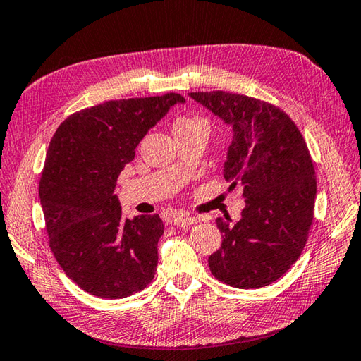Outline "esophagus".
I'll use <instances>...</instances> for the list:
<instances>
[{"label": "esophagus", "instance_id": "esophagus-1", "mask_svg": "<svg viewBox=\"0 0 361 361\" xmlns=\"http://www.w3.org/2000/svg\"><path fill=\"white\" fill-rule=\"evenodd\" d=\"M170 221H172L176 227H188V226L197 224L199 222L197 218H191V216H185V214H175Z\"/></svg>", "mask_w": 361, "mask_h": 361}]
</instances>
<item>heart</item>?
Segmentation results:
<instances>
[{"label":"heart","instance_id":"1","mask_svg":"<svg viewBox=\"0 0 361 361\" xmlns=\"http://www.w3.org/2000/svg\"><path fill=\"white\" fill-rule=\"evenodd\" d=\"M189 126H203L207 128V123L205 120H202L199 116H186V118H180V120H176L173 124V129L176 128H189Z\"/></svg>","mask_w":361,"mask_h":361}]
</instances>
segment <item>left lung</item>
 <instances>
[{
  "label": "left lung",
  "instance_id": "8db88e82",
  "mask_svg": "<svg viewBox=\"0 0 361 361\" xmlns=\"http://www.w3.org/2000/svg\"><path fill=\"white\" fill-rule=\"evenodd\" d=\"M189 96L233 129L224 162L246 207L235 226L216 219L221 247L208 257L213 276L238 289L278 281L298 260L314 221L317 181L310 149L290 116L270 102L227 91Z\"/></svg>",
  "mask_w": 361,
  "mask_h": 361
}]
</instances>
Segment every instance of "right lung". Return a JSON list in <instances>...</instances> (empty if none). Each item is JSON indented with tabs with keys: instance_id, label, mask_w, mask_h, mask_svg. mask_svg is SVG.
I'll list each match as a JSON object with an SVG mask.
<instances>
[{
	"instance_id": "obj_1",
	"label": "right lung",
	"mask_w": 361,
	"mask_h": 361,
	"mask_svg": "<svg viewBox=\"0 0 361 361\" xmlns=\"http://www.w3.org/2000/svg\"><path fill=\"white\" fill-rule=\"evenodd\" d=\"M178 93L107 101L68 116L50 140L39 197L49 246L68 278L94 297L145 289L158 267L159 214L123 219L116 180Z\"/></svg>"
}]
</instances>
